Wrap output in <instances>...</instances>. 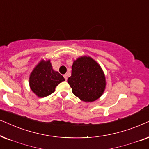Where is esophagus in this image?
<instances>
[{"instance_id":"obj_1","label":"esophagus","mask_w":149,"mask_h":149,"mask_svg":"<svg viewBox=\"0 0 149 149\" xmlns=\"http://www.w3.org/2000/svg\"><path fill=\"white\" fill-rule=\"evenodd\" d=\"M64 78H65V80H67V74H65L64 75Z\"/></svg>"}]
</instances>
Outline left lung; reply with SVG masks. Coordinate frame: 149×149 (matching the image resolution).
Segmentation results:
<instances>
[{
  "label": "left lung",
  "instance_id": "obj_1",
  "mask_svg": "<svg viewBox=\"0 0 149 149\" xmlns=\"http://www.w3.org/2000/svg\"><path fill=\"white\" fill-rule=\"evenodd\" d=\"M71 76L67 80L72 92L84 102L98 100L106 86V76L100 64L87 56L73 61Z\"/></svg>",
  "mask_w": 149,
  "mask_h": 149
}]
</instances>
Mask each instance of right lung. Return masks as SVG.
Listing matches in <instances>:
<instances>
[{"label": "right lung", "mask_w": 149, "mask_h": 149, "mask_svg": "<svg viewBox=\"0 0 149 149\" xmlns=\"http://www.w3.org/2000/svg\"><path fill=\"white\" fill-rule=\"evenodd\" d=\"M64 81L62 75L53 69L50 60L42 59L30 74L29 86L37 97H45L54 93L56 86Z\"/></svg>", "instance_id": "add662e5"}]
</instances>
